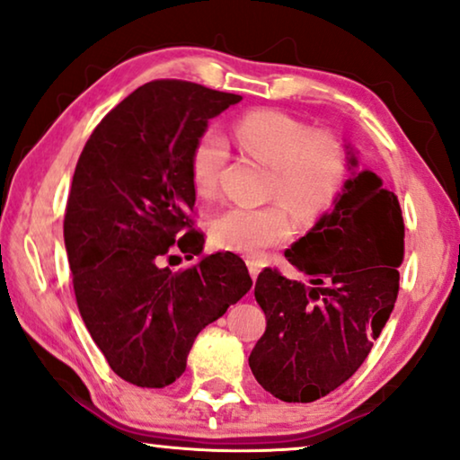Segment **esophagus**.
<instances>
[{"mask_svg": "<svg viewBox=\"0 0 460 460\" xmlns=\"http://www.w3.org/2000/svg\"><path fill=\"white\" fill-rule=\"evenodd\" d=\"M248 270H250V274H252V279L256 280V279H258V274H260V270H262V262H258V260L250 258V260H248Z\"/></svg>", "mask_w": 460, "mask_h": 460, "instance_id": "obj_1", "label": "esophagus"}]
</instances>
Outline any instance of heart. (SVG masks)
<instances>
[{
	"mask_svg": "<svg viewBox=\"0 0 460 460\" xmlns=\"http://www.w3.org/2000/svg\"><path fill=\"white\" fill-rule=\"evenodd\" d=\"M235 138L248 153L272 167L270 194L287 204L301 221H314L337 200L347 180V153L339 138L312 132L291 115L262 109L235 123ZM229 144L215 128H208L191 153V180L200 196L215 194ZM283 204H233L210 218L212 243L239 253L264 252L285 242L293 233L289 210Z\"/></svg>",
	"mask_w": 460,
	"mask_h": 460,
	"instance_id": "heart-1",
	"label": "heart"
}]
</instances>
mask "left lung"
<instances>
[{
  "label": "left lung",
  "mask_w": 460,
  "mask_h": 460,
  "mask_svg": "<svg viewBox=\"0 0 460 460\" xmlns=\"http://www.w3.org/2000/svg\"><path fill=\"white\" fill-rule=\"evenodd\" d=\"M345 150L351 175L332 208L285 252L310 283L266 269L253 287L266 331L248 361L260 386L285 402L318 401L351 378L399 293V200L374 171H358L351 144Z\"/></svg>",
  "instance_id": "1"
}]
</instances>
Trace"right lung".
<instances>
[{"instance_id": "obj_1", "label": "right lung", "mask_w": 460, "mask_h": 460, "mask_svg": "<svg viewBox=\"0 0 460 460\" xmlns=\"http://www.w3.org/2000/svg\"><path fill=\"white\" fill-rule=\"evenodd\" d=\"M239 101L194 82H148L102 118L74 171L64 242L80 316L113 372L136 386L180 378L198 332L252 287L231 252L190 269L163 264L175 248L186 260L202 252L191 153L208 119Z\"/></svg>"}]
</instances>
